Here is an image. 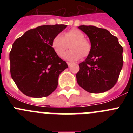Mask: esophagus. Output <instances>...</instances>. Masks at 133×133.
Masks as SVG:
<instances>
[{"mask_svg": "<svg viewBox=\"0 0 133 133\" xmlns=\"http://www.w3.org/2000/svg\"><path fill=\"white\" fill-rule=\"evenodd\" d=\"M67 64H68V66H70L71 64H72V63H69V62H68Z\"/></svg>", "mask_w": 133, "mask_h": 133, "instance_id": "1", "label": "esophagus"}]
</instances>
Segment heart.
<instances>
[{
	"mask_svg": "<svg viewBox=\"0 0 133 133\" xmlns=\"http://www.w3.org/2000/svg\"><path fill=\"white\" fill-rule=\"evenodd\" d=\"M69 50L63 58L66 61H75L83 58L87 57L91 51V44L85 38V35L83 32L77 29H73L65 32L62 36L58 34L52 38L51 46L55 53L58 56H63L69 48Z\"/></svg>",
	"mask_w": 133,
	"mask_h": 133,
	"instance_id": "heart-1",
	"label": "heart"
}]
</instances>
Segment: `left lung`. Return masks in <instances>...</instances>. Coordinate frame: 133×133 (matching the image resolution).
Masks as SVG:
<instances>
[{
    "label": "left lung",
    "instance_id": "1",
    "mask_svg": "<svg viewBox=\"0 0 133 133\" xmlns=\"http://www.w3.org/2000/svg\"><path fill=\"white\" fill-rule=\"evenodd\" d=\"M89 36L91 51L79 64L76 75L78 85L90 93L106 92L117 83L123 64V49L118 38L95 26L78 27Z\"/></svg>",
    "mask_w": 133,
    "mask_h": 133
}]
</instances>
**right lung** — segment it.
Segmentation results:
<instances>
[{
    "label": "right lung",
    "mask_w": 133,
    "mask_h": 133,
    "mask_svg": "<svg viewBox=\"0 0 133 133\" xmlns=\"http://www.w3.org/2000/svg\"><path fill=\"white\" fill-rule=\"evenodd\" d=\"M66 26H40L26 31L14 42L9 55L10 75L26 96L47 97L57 87L58 76L69 66L55 53L51 42Z\"/></svg>",
    "instance_id": "right-lung-1"
}]
</instances>
